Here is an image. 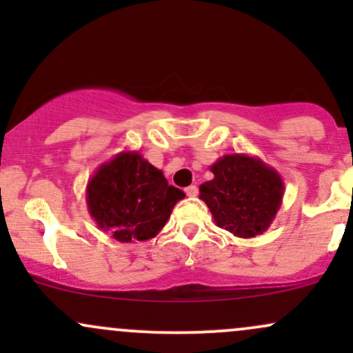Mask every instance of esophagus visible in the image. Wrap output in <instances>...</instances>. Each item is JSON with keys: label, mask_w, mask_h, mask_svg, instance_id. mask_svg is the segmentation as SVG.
I'll list each match as a JSON object with an SVG mask.
<instances>
[{"label": "esophagus", "mask_w": 353, "mask_h": 353, "mask_svg": "<svg viewBox=\"0 0 353 353\" xmlns=\"http://www.w3.org/2000/svg\"><path fill=\"white\" fill-rule=\"evenodd\" d=\"M197 192H199V189H197V185H189V188H185V194H188L189 197H196Z\"/></svg>", "instance_id": "34e87169"}]
</instances>
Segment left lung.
Returning a JSON list of instances; mask_svg holds the SVG:
<instances>
[{
  "label": "left lung",
  "mask_w": 353,
  "mask_h": 353,
  "mask_svg": "<svg viewBox=\"0 0 353 353\" xmlns=\"http://www.w3.org/2000/svg\"><path fill=\"white\" fill-rule=\"evenodd\" d=\"M214 179L201 184V196L221 229L236 237L261 236L274 222L285 192L281 174L261 157L225 154L210 165Z\"/></svg>",
  "instance_id": "1"
}]
</instances>
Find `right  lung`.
<instances>
[{"mask_svg": "<svg viewBox=\"0 0 353 353\" xmlns=\"http://www.w3.org/2000/svg\"><path fill=\"white\" fill-rule=\"evenodd\" d=\"M181 199L184 192L169 185L163 171L139 151L116 154L96 169L86 185L89 214L119 242L156 237Z\"/></svg>", "mask_w": 353, "mask_h": 353, "instance_id": "right-lung-1", "label": "right lung"}]
</instances>
